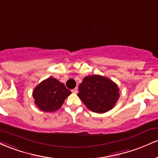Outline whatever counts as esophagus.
<instances>
[{
  "mask_svg": "<svg viewBox=\"0 0 158 158\" xmlns=\"http://www.w3.org/2000/svg\"><path fill=\"white\" fill-rule=\"evenodd\" d=\"M71 91L73 92V93H74V94H77V92H78V88H74V89L72 90Z\"/></svg>",
  "mask_w": 158,
  "mask_h": 158,
  "instance_id": "34e87169",
  "label": "esophagus"
}]
</instances>
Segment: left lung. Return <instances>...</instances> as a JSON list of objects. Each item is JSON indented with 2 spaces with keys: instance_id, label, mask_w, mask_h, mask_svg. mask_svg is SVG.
<instances>
[{
  "instance_id": "left-lung-1",
  "label": "left lung",
  "mask_w": 158,
  "mask_h": 158,
  "mask_svg": "<svg viewBox=\"0 0 158 158\" xmlns=\"http://www.w3.org/2000/svg\"><path fill=\"white\" fill-rule=\"evenodd\" d=\"M78 97L87 108L96 113H105L114 108L119 97L117 84L99 75L88 76L79 85Z\"/></svg>"
}]
</instances>
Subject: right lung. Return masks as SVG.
I'll use <instances>...</instances> for the list:
<instances>
[{
    "mask_svg": "<svg viewBox=\"0 0 158 158\" xmlns=\"http://www.w3.org/2000/svg\"><path fill=\"white\" fill-rule=\"evenodd\" d=\"M71 94L63 83L52 77L41 81L32 92L35 104L42 111L52 112L61 108Z\"/></svg>",
    "mask_w": 158,
    "mask_h": 158,
    "instance_id": "add662e5",
    "label": "right lung"
}]
</instances>
